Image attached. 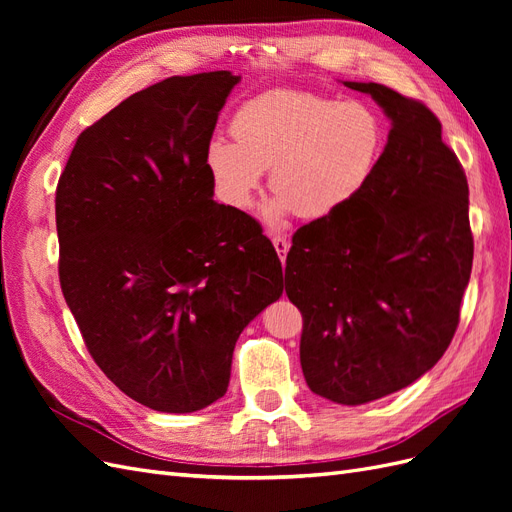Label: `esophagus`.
<instances>
[{
	"instance_id": "34e87169",
	"label": "esophagus",
	"mask_w": 512,
	"mask_h": 512,
	"mask_svg": "<svg viewBox=\"0 0 512 512\" xmlns=\"http://www.w3.org/2000/svg\"><path fill=\"white\" fill-rule=\"evenodd\" d=\"M273 247H275L277 256H280V260L284 262V260H286V254H288V250H290V243H288L284 237H273Z\"/></svg>"
}]
</instances>
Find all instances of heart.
Segmentation results:
<instances>
[{"label":"heart","instance_id":"heart-1","mask_svg":"<svg viewBox=\"0 0 512 512\" xmlns=\"http://www.w3.org/2000/svg\"><path fill=\"white\" fill-rule=\"evenodd\" d=\"M232 143H209L205 162L224 203L247 211L271 168L265 220L286 215L329 220L359 198L374 179L384 151V123L363 102H339L303 91L275 89L239 106L230 121Z\"/></svg>","mask_w":512,"mask_h":512}]
</instances>
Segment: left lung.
Here are the masks:
<instances>
[{
    "instance_id": "8db88e82",
    "label": "left lung",
    "mask_w": 512,
    "mask_h": 512,
    "mask_svg": "<svg viewBox=\"0 0 512 512\" xmlns=\"http://www.w3.org/2000/svg\"><path fill=\"white\" fill-rule=\"evenodd\" d=\"M391 130L369 188L342 213L292 237L286 294L301 309L309 389L361 406L406 389L457 331L472 273L468 179L429 108L378 83Z\"/></svg>"
}]
</instances>
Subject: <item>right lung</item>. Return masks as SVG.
Instances as JSON below:
<instances>
[{"label":"right lung","instance_id":"right-lung-1","mask_svg":"<svg viewBox=\"0 0 512 512\" xmlns=\"http://www.w3.org/2000/svg\"><path fill=\"white\" fill-rule=\"evenodd\" d=\"M239 81L138 91L81 132L57 183L61 292L106 378L158 412L224 397L241 331L284 292L260 224L213 200L205 153Z\"/></svg>","mask_w":512,"mask_h":512}]
</instances>
